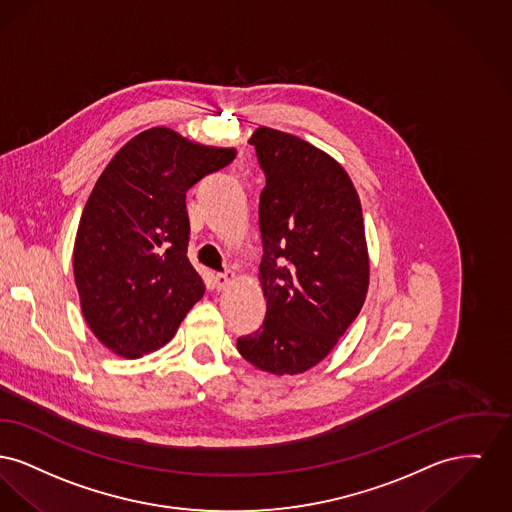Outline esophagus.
Wrapping results in <instances>:
<instances>
[{"instance_id": "obj_1", "label": "esophagus", "mask_w": 512, "mask_h": 512, "mask_svg": "<svg viewBox=\"0 0 512 512\" xmlns=\"http://www.w3.org/2000/svg\"><path fill=\"white\" fill-rule=\"evenodd\" d=\"M235 279V273L233 271H225V273H217L214 277V283H216L217 291H223L231 281Z\"/></svg>"}]
</instances>
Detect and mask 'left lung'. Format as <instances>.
Listing matches in <instances>:
<instances>
[{
    "label": "left lung",
    "mask_w": 512,
    "mask_h": 512,
    "mask_svg": "<svg viewBox=\"0 0 512 512\" xmlns=\"http://www.w3.org/2000/svg\"><path fill=\"white\" fill-rule=\"evenodd\" d=\"M250 144L266 175L258 208L266 320L237 349L264 372L295 376L322 362L366 300L362 206L343 165L310 142L260 127Z\"/></svg>",
    "instance_id": "left-lung-1"
}]
</instances>
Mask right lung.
Listing matches in <instances>:
<instances>
[{
  "mask_svg": "<svg viewBox=\"0 0 512 512\" xmlns=\"http://www.w3.org/2000/svg\"><path fill=\"white\" fill-rule=\"evenodd\" d=\"M235 148L154 127L108 163L82 212L73 271L82 316L125 358L162 349L204 296L192 268L187 190L235 160Z\"/></svg>",
  "mask_w": 512,
  "mask_h": 512,
  "instance_id": "1",
  "label": "right lung"
}]
</instances>
